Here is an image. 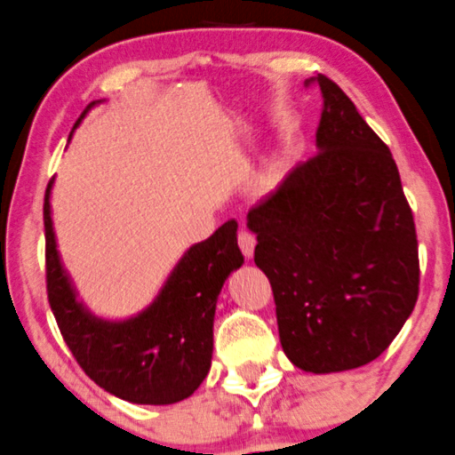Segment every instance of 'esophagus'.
Wrapping results in <instances>:
<instances>
[{"label": "esophagus", "mask_w": 455, "mask_h": 455, "mask_svg": "<svg viewBox=\"0 0 455 455\" xmlns=\"http://www.w3.org/2000/svg\"><path fill=\"white\" fill-rule=\"evenodd\" d=\"M237 243H240V248H242L243 257H248V259H251V257L255 255V243H257V237L252 235V233L248 231V228H242L240 235H237Z\"/></svg>", "instance_id": "1"}]
</instances>
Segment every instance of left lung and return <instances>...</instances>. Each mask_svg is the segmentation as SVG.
<instances>
[{
	"label": "left lung",
	"instance_id": "obj_1",
	"mask_svg": "<svg viewBox=\"0 0 455 455\" xmlns=\"http://www.w3.org/2000/svg\"><path fill=\"white\" fill-rule=\"evenodd\" d=\"M318 152L248 212L294 366L340 372L379 357L419 299L414 215L388 146L327 76Z\"/></svg>",
	"mask_w": 455,
	"mask_h": 455
}]
</instances>
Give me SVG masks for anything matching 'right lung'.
Here are the masks:
<instances>
[{
	"label": "right lung",
	"instance_id": "add662e5",
	"mask_svg": "<svg viewBox=\"0 0 455 455\" xmlns=\"http://www.w3.org/2000/svg\"><path fill=\"white\" fill-rule=\"evenodd\" d=\"M50 189L52 180L43 204L47 300L71 355L100 388L131 403L167 405L188 399L212 366L220 290L243 264L237 222L228 220L209 240L194 243L150 307L124 323H108L76 300L56 251Z\"/></svg>",
	"mask_w": 455,
	"mask_h": 455
}]
</instances>
